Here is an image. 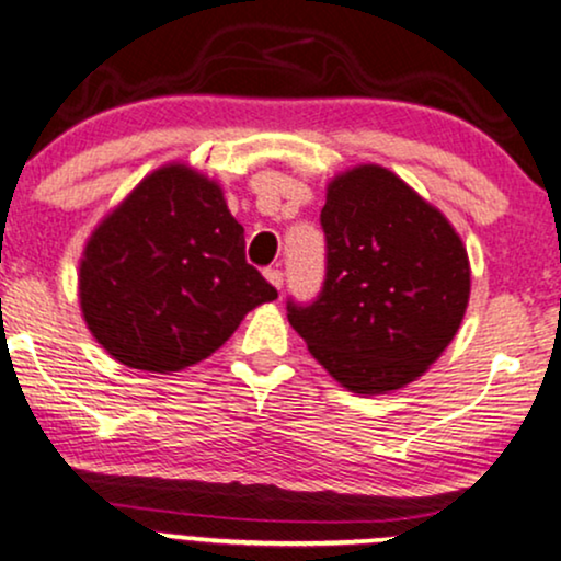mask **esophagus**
I'll use <instances>...</instances> for the list:
<instances>
[{"label":"esophagus","instance_id":"1","mask_svg":"<svg viewBox=\"0 0 561 561\" xmlns=\"http://www.w3.org/2000/svg\"><path fill=\"white\" fill-rule=\"evenodd\" d=\"M266 279L272 282V285H274L276 289H282V282H285V274H282L279 268H268V272H266Z\"/></svg>","mask_w":561,"mask_h":561}]
</instances>
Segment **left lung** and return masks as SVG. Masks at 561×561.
<instances>
[{
    "label": "left lung",
    "mask_w": 561,
    "mask_h": 561,
    "mask_svg": "<svg viewBox=\"0 0 561 561\" xmlns=\"http://www.w3.org/2000/svg\"><path fill=\"white\" fill-rule=\"evenodd\" d=\"M327 279L311 306L287 302L293 330L356 396L401 390L433 366L469 302L467 248L450 221L377 163L327 184Z\"/></svg>",
    "instance_id": "obj_1"
}]
</instances>
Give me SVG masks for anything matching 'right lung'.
Returning <instances> with one entry per match:
<instances>
[{
	"label": "right lung",
	"instance_id": "obj_1",
	"mask_svg": "<svg viewBox=\"0 0 561 561\" xmlns=\"http://www.w3.org/2000/svg\"><path fill=\"white\" fill-rule=\"evenodd\" d=\"M272 300L221 184L186 163L147 173L83 244L81 317L128 369L171 375L203 362Z\"/></svg>",
	"mask_w": 561,
	"mask_h": 561
}]
</instances>
